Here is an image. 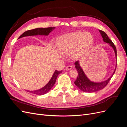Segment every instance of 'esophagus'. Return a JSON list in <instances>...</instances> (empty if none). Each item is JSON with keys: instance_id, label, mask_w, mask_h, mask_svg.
Returning a JSON list of instances; mask_svg holds the SVG:
<instances>
[{"instance_id": "34e87169", "label": "esophagus", "mask_w": 127, "mask_h": 127, "mask_svg": "<svg viewBox=\"0 0 127 127\" xmlns=\"http://www.w3.org/2000/svg\"><path fill=\"white\" fill-rule=\"evenodd\" d=\"M72 67V66H70V65H68V66H67L66 67V69L67 70H70V69H71Z\"/></svg>"}]
</instances>
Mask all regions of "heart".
Listing matches in <instances>:
<instances>
[{"label": "heart", "mask_w": 127, "mask_h": 127, "mask_svg": "<svg viewBox=\"0 0 127 127\" xmlns=\"http://www.w3.org/2000/svg\"><path fill=\"white\" fill-rule=\"evenodd\" d=\"M58 47L64 55L72 53L75 58L89 51L94 44V38L90 33L76 32L64 34L58 40Z\"/></svg>", "instance_id": "obj_1"}]
</instances>
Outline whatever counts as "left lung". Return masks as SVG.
<instances>
[{
	"label": "left lung",
	"mask_w": 127,
	"mask_h": 127,
	"mask_svg": "<svg viewBox=\"0 0 127 127\" xmlns=\"http://www.w3.org/2000/svg\"><path fill=\"white\" fill-rule=\"evenodd\" d=\"M99 32H100L103 37V41L104 42H106L107 43H109L111 47H112L114 51L115 55H116V57L117 58V49L116 46L114 45L112 41L109 39L108 36L107 35V34L101 30H99ZM75 64L76 69L78 71V75L77 78L74 83L75 85L77 86L79 89H80L83 92H87V93H93V92L101 90L103 88H104L110 82V79L114 75L116 69H116H115L112 76L110 77L109 78L105 80V81L99 83H95L91 81V80L87 77V76L85 74V73L83 71L82 68L80 67L78 61H76Z\"/></svg>",
	"instance_id": "1"
}]
</instances>
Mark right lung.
<instances>
[{"mask_svg":"<svg viewBox=\"0 0 127 127\" xmlns=\"http://www.w3.org/2000/svg\"><path fill=\"white\" fill-rule=\"evenodd\" d=\"M55 29V27H53V28H37L33 30H28L23 33L22 35L18 37V39H20V38H22L24 36H32V35H48L49 34ZM62 71L63 70H61V71L56 70L54 72V74H53V76H52L51 79L50 80L49 83L43 87L41 88V89L35 90V91H28V92H30V93H31L36 95H43L47 93L51 89V88L53 86V85H55L58 76L61 72H62Z\"/></svg>","mask_w":127,"mask_h":127,"instance_id":"right-lung-1","label":"right lung"}]
</instances>
